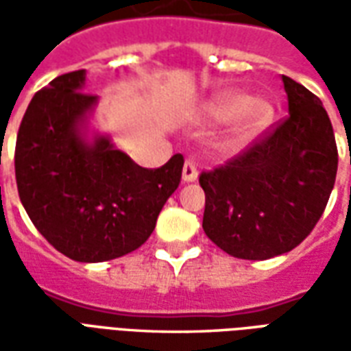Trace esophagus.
Instances as JSON below:
<instances>
[{
  "label": "esophagus",
  "instance_id": "1",
  "mask_svg": "<svg viewBox=\"0 0 351 351\" xmlns=\"http://www.w3.org/2000/svg\"><path fill=\"white\" fill-rule=\"evenodd\" d=\"M197 167H195V163H191V161H186L184 163L182 169V182H195L197 180Z\"/></svg>",
  "mask_w": 351,
  "mask_h": 351
}]
</instances>
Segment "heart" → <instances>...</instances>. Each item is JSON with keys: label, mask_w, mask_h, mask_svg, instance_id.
Returning a JSON list of instances; mask_svg holds the SVG:
<instances>
[{"label": "heart", "mask_w": 351, "mask_h": 351, "mask_svg": "<svg viewBox=\"0 0 351 351\" xmlns=\"http://www.w3.org/2000/svg\"><path fill=\"white\" fill-rule=\"evenodd\" d=\"M205 116L210 122H229L235 141H252L271 123L274 108L263 97H246L241 92H223L205 105Z\"/></svg>", "instance_id": "obj_1"}]
</instances>
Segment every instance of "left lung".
<instances>
[{
    "label": "left lung",
    "instance_id": "left-lung-1",
    "mask_svg": "<svg viewBox=\"0 0 351 351\" xmlns=\"http://www.w3.org/2000/svg\"><path fill=\"white\" fill-rule=\"evenodd\" d=\"M287 116L241 158L199 176L203 229L229 256L269 259L310 235L329 201L339 152L322 101L282 75Z\"/></svg>",
    "mask_w": 351,
    "mask_h": 351
}]
</instances>
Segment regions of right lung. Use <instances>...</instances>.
<instances>
[{
    "label": "right lung",
    "instance_id": "add662e5",
    "mask_svg": "<svg viewBox=\"0 0 351 351\" xmlns=\"http://www.w3.org/2000/svg\"><path fill=\"white\" fill-rule=\"evenodd\" d=\"M86 71L65 73L35 93L16 137L14 171L22 205L58 252L99 263L137 250L182 176L175 154L145 169L90 128L99 95L84 92Z\"/></svg>",
    "mask_w": 351,
    "mask_h": 351
}]
</instances>
